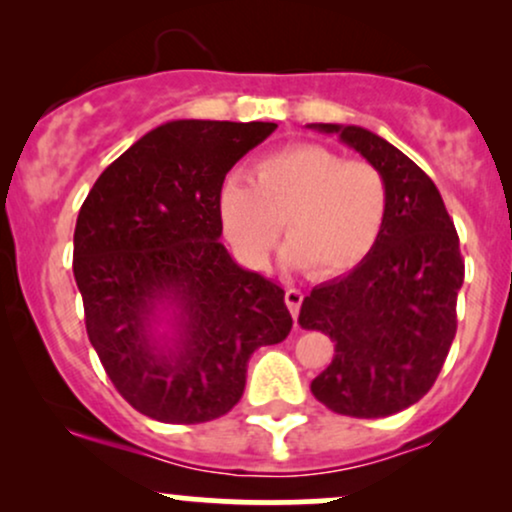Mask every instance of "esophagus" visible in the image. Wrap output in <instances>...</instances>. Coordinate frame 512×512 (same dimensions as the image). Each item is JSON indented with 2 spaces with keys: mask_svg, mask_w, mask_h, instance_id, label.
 Here are the masks:
<instances>
[{
  "mask_svg": "<svg viewBox=\"0 0 512 512\" xmlns=\"http://www.w3.org/2000/svg\"><path fill=\"white\" fill-rule=\"evenodd\" d=\"M284 301H286V305H289L291 315L298 317V310H301V303H303V293L298 289H286Z\"/></svg>",
  "mask_w": 512,
  "mask_h": 512,
  "instance_id": "1",
  "label": "esophagus"
}]
</instances>
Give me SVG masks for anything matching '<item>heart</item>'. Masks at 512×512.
<instances>
[{
	"mask_svg": "<svg viewBox=\"0 0 512 512\" xmlns=\"http://www.w3.org/2000/svg\"><path fill=\"white\" fill-rule=\"evenodd\" d=\"M390 209L385 175L320 144L272 151L255 175H231L219 190L223 233L245 262L267 264L284 221L281 260L313 276L354 269L378 243Z\"/></svg>",
	"mask_w": 512,
	"mask_h": 512,
	"instance_id": "b5f03b06",
	"label": "heart"
}]
</instances>
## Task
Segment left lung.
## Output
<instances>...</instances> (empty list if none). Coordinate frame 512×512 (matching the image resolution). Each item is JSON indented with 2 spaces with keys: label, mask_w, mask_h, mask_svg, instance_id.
Wrapping results in <instances>:
<instances>
[{
  "label": "left lung",
  "mask_w": 512,
  "mask_h": 512,
  "mask_svg": "<svg viewBox=\"0 0 512 512\" xmlns=\"http://www.w3.org/2000/svg\"><path fill=\"white\" fill-rule=\"evenodd\" d=\"M308 127L337 134L390 187L385 228L370 255L315 286L298 315L303 330L334 342L330 366L310 383L317 402L380 419L419 402L443 368L464 281L460 238L438 187L397 146L356 125Z\"/></svg>",
  "instance_id": "1"
}]
</instances>
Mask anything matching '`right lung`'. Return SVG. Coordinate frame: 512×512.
Segmentation results:
<instances>
[{"label":"right lung","mask_w":512,"mask_h":512,"mask_svg":"<svg viewBox=\"0 0 512 512\" xmlns=\"http://www.w3.org/2000/svg\"><path fill=\"white\" fill-rule=\"evenodd\" d=\"M274 129L166 122L115 158L81 204L74 279L88 339L117 392L163 424L228 414L252 351L291 332L284 289L219 240L223 178Z\"/></svg>","instance_id":"right-lung-1"}]
</instances>
